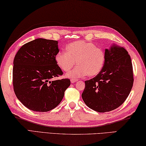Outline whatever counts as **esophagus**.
Returning a JSON list of instances; mask_svg holds the SVG:
<instances>
[{
	"label": "esophagus",
	"instance_id": "1",
	"mask_svg": "<svg viewBox=\"0 0 146 146\" xmlns=\"http://www.w3.org/2000/svg\"><path fill=\"white\" fill-rule=\"evenodd\" d=\"M78 81V80H75V79H71L70 80V82L72 83H75V82H76V81Z\"/></svg>",
	"mask_w": 146,
	"mask_h": 146
}]
</instances>
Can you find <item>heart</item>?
Here are the masks:
<instances>
[{
    "instance_id": "b5f03b06",
    "label": "heart",
    "mask_w": 146,
    "mask_h": 146,
    "mask_svg": "<svg viewBox=\"0 0 146 146\" xmlns=\"http://www.w3.org/2000/svg\"><path fill=\"white\" fill-rule=\"evenodd\" d=\"M66 49V52H57L55 61L64 72L68 71L76 62L78 66L66 75L68 78H82L86 75L94 77L103 70L105 64V54L94 43L77 41L68 43Z\"/></svg>"
}]
</instances>
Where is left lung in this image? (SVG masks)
Returning a JSON list of instances; mask_svg holds the SVG:
<instances>
[{"mask_svg":"<svg viewBox=\"0 0 146 146\" xmlns=\"http://www.w3.org/2000/svg\"><path fill=\"white\" fill-rule=\"evenodd\" d=\"M105 64L99 75L85 81L83 100L93 110L110 111L126 101L133 84V66L124 48L113 45L105 50Z\"/></svg>","mask_w":146,"mask_h":146,"instance_id":"left-lung-1","label":"left lung"}]
</instances>
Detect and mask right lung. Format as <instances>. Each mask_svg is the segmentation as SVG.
<instances>
[{
    "instance_id": "obj_1",
    "label": "right lung",
    "mask_w": 146,
    "mask_h": 146,
    "mask_svg": "<svg viewBox=\"0 0 146 146\" xmlns=\"http://www.w3.org/2000/svg\"><path fill=\"white\" fill-rule=\"evenodd\" d=\"M58 41L38 38L20 47L15 56L13 85L19 100L31 110L46 112L56 108L70 85L55 61Z\"/></svg>"
}]
</instances>
